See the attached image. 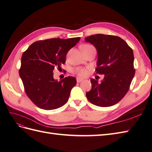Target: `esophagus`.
I'll list each match as a JSON object with an SVG mask.
<instances>
[{
    "label": "esophagus",
    "mask_w": 152,
    "mask_h": 152,
    "mask_svg": "<svg viewBox=\"0 0 152 152\" xmlns=\"http://www.w3.org/2000/svg\"><path fill=\"white\" fill-rule=\"evenodd\" d=\"M76 80H77V83H80V82H81L82 81H83L84 80L83 78H81V77H77L76 78Z\"/></svg>",
    "instance_id": "34e87169"
}]
</instances>
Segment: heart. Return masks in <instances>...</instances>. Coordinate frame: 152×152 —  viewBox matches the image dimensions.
<instances>
[{
  "label": "heart",
  "instance_id": "1",
  "mask_svg": "<svg viewBox=\"0 0 152 152\" xmlns=\"http://www.w3.org/2000/svg\"><path fill=\"white\" fill-rule=\"evenodd\" d=\"M91 48H92V46L91 45H88V44H84V45L81 46V49H82V50L89 49ZM76 72L80 76H85L88 74V69L77 68V69H76Z\"/></svg>",
  "mask_w": 152,
  "mask_h": 152
}]
</instances>
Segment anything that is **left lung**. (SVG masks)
<instances>
[{
  "instance_id": "left-lung-1",
  "label": "left lung",
  "mask_w": 152,
  "mask_h": 152,
  "mask_svg": "<svg viewBox=\"0 0 152 152\" xmlns=\"http://www.w3.org/2000/svg\"><path fill=\"white\" fill-rule=\"evenodd\" d=\"M98 51L96 73L103 80L91 79L92 88L86 93L89 102L96 106L114 105L126 95L135 75L133 50L121 38L97 34L85 38Z\"/></svg>"
}]
</instances>
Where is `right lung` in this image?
Listing matches in <instances>:
<instances>
[{
	"mask_svg": "<svg viewBox=\"0 0 152 152\" xmlns=\"http://www.w3.org/2000/svg\"><path fill=\"white\" fill-rule=\"evenodd\" d=\"M80 40L75 37L39 40L23 53L19 75L27 96L38 107L54 110L67 102L76 80L68 76L58 81L54 79L53 70L61 69L67 53Z\"/></svg>",
	"mask_w": 152,
	"mask_h": 152,
	"instance_id": "obj_1",
	"label": "right lung"
}]
</instances>
